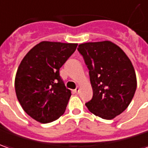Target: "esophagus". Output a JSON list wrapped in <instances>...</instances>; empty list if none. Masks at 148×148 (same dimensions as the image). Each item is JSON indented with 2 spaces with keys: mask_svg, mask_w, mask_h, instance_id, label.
<instances>
[{
  "mask_svg": "<svg viewBox=\"0 0 148 148\" xmlns=\"http://www.w3.org/2000/svg\"><path fill=\"white\" fill-rule=\"evenodd\" d=\"M79 91H80V87H76V89H75V90H74V92L75 93V94H78V92H79Z\"/></svg>",
  "mask_w": 148,
  "mask_h": 148,
  "instance_id": "obj_1",
  "label": "esophagus"
}]
</instances>
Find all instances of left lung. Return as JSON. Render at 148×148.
Returning <instances> with one entry per match:
<instances>
[{"instance_id":"8db88e82","label":"left lung","mask_w":148,"mask_h":148,"mask_svg":"<svg viewBox=\"0 0 148 148\" xmlns=\"http://www.w3.org/2000/svg\"><path fill=\"white\" fill-rule=\"evenodd\" d=\"M78 50L89 70L93 90L87 108L95 116L113 119L129 106L136 91L137 78L131 61L109 40L81 44Z\"/></svg>"}]
</instances>
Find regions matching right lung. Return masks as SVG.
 <instances>
[{
    "label": "right lung",
    "instance_id": "obj_1",
    "mask_svg": "<svg viewBox=\"0 0 148 148\" xmlns=\"http://www.w3.org/2000/svg\"><path fill=\"white\" fill-rule=\"evenodd\" d=\"M78 44L42 41L22 60L14 87L22 108L34 120L49 123L65 112L71 91L59 70L74 53Z\"/></svg>",
    "mask_w": 148,
    "mask_h": 148
}]
</instances>
